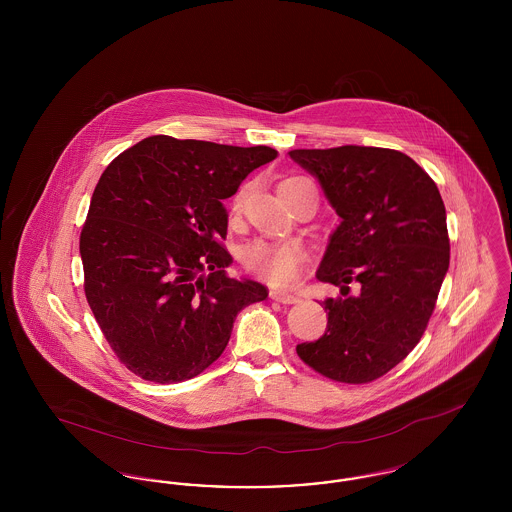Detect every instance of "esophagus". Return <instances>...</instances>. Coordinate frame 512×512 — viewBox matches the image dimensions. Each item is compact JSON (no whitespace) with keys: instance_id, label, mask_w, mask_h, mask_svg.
<instances>
[{"instance_id":"esophagus-1","label":"esophagus","mask_w":512,"mask_h":512,"mask_svg":"<svg viewBox=\"0 0 512 512\" xmlns=\"http://www.w3.org/2000/svg\"><path fill=\"white\" fill-rule=\"evenodd\" d=\"M270 299H272V301H278V303H284V305L299 303V297H297V295L284 292V290H272V292H270Z\"/></svg>"}]
</instances>
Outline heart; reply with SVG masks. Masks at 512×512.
<instances>
[{
    "label": "heart",
    "instance_id": "b5f03b06",
    "mask_svg": "<svg viewBox=\"0 0 512 512\" xmlns=\"http://www.w3.org/2000/svg\"><path fill=\"white\" fill-rule=\"evenodd\" d=\"M242 197L236 195L232 211L238 213ZM305 261V251L297 242H268L253 240L242 249V263L247 270L272 284H290Z\"/></svg>",
    "mask_w": 512,
    "mask_h": 512
}]
</instances>
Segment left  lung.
<instances>
[{"label":"left lung","instance_id":"obj_1","mask_svg":"<svg viewBox=\"0 0 512 512\" xmlns=\"http://www.w3.org/2000/svg\"><path fill=\"white\" fill-rule=\"evenodd\" d=\"M290 157L317 176L341 217L317 278L343 297L324 301L326 332L299 343L297 355L330 380L368 384L413 351L436 309L449 268L443 199L397 149H293Z\"/></svg>","mask_w":512,"mask_h":512}]
</instances>
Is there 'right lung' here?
I'll list each match as a JSON object with an SVG mask.
<instances>
[{"label":"right lung","instance_id":"add662e5","mask_svg":"<svg viewBox=\"0 0 512 512\" xmlns=\"http://www.w3.org/2000/svg\"><path fill=\"white\" fill-rule=\"evenodd\" d=\"M267 146L149 136L103 171L80 232L84 293L113 353L147 382L190 380L268 290L226 274L222 199L276 159Z\"/></svg>","mask_w":512,"mask_h":512}]
</instances>
